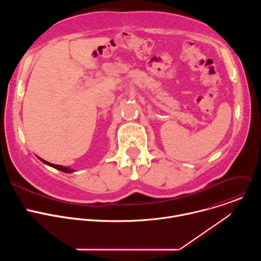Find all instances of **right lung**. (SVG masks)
<instances>
[{"instance_id":"add662e5","label":"right lung","mask_w":261,"mask_h":261,"mask_svg":"<svg viewBox=\"0 0 261 261\" xmlns=\"http://www.w3.org/2000/svg\"><path fill=\"white\" fill-rule=\"evenodd\" d=\"M43 163H45V164H47V165H49V166H51V167H54V168H57V169H59V170H62V171H64V172H72V171H74V170H71V169H69L68 167H64V166H61V165H57V164H53V163H49V162H47V161H45V160H43V159H40Z\"/></svg>"}]
</instances>
